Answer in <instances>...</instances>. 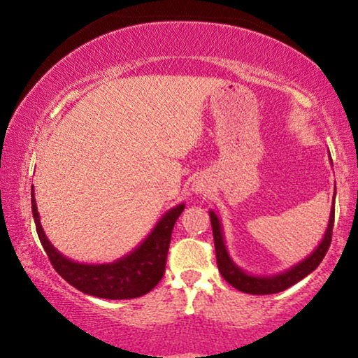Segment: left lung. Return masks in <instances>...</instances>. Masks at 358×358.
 <instances>
[{
  "label": "left lung",
  "instance_id": "left-lung-1",
  "mask_svg": "<svg viewBox=\"0 0 358 358\" xmlns=\"http://www.w3.org/2000/svg\"><path fill=\"white\" fill-rule=\"evenodd\" d=\"M210 222H212L213 229V241L215 252H217L218 271L222 273L224 280H227L231 287L238 288L239 292L251 293V295H272V293L287 290L288 287L295 285V283L300 282L301 278L310 275V273L320 266L322 259H324L327 249L331 246L332 228H334V202H332L329 223H327V229L324 233V238H322V241L320 243V246H317L306 259L298 262L296 266L290 267L285 272L275 273V275H252V273L244 272L241 267H238L236 264L233 262V259L229 257L228 249L224 246L222 223H220V218L217 217V213H215L213 210H210Z\"/></svg>",
  "mask_w": 358,
  "mask_h": 358
}]
</instances>
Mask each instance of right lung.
I'll return each mask as SVG.
<instances>
[{
  "mask_svg": "<svg viewBox=\"0 0 358 358\" xmlns=\"http://www.w3.org/2000/svg\"><path fill=\"white\" fill-rule=\"evenodd\" d=\"M31 197L38 239L50 259L53 268L80 292L97 298H107V300H129V298L146 295L163 278L171 233H173L176 220L182 213L185 207L184 203L168 210L163 218L156 223L153 231L145 238V241L140 243V246H136L127 256L110 264H81L63 256L48 241L37 212L34 185L31 189Z\"/></svg>",
  "mask_w": 358,
  "mask_h": 358,
  "instance_id": "obj_1",
  "label": "right lung"
}]
</instances>
